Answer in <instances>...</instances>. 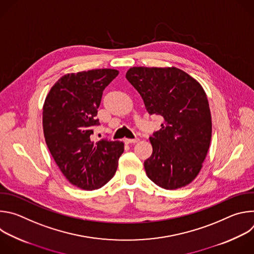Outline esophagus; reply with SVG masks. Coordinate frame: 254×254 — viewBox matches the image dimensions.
Segmentation results:
<instances>
[{"label": "esophagus", "instance_id": "obj_1", "mask_svg": "<svg viewBox=\"0 0 254 254\" xmlns=\"http://www.w3.org/2000/svg\"><path fill=\"white\" fill-rule=\"evenodd\" d=\"M139 139L138 138H125V142L127 144H129V143H135L137 142Z\"/></svg>", "mask_w": 254, "mask_h": 254}]
</instances>
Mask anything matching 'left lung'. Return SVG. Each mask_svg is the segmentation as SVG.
<instances>
[{
	"instance_id": "left-lung-1",
	"label": "left lung",
	"mask_w": 254,
	"mask_h": 254,
	"mask_svg": "<svg viewBox=\"0 0 254 254\" xmlns=\"http://www.w3.org/2000/svg\"><path fill=\"white\" fill-rule=\"evenodd\" d=\"M148 113L161 116L162 128L150 141L147 176L166 190L190 184L199 174L211 141L212 122L201 84L176 67H131L126 74Z\"/></svg>"
}]
</instances>
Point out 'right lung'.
Wrapping results in <instances>:
<instances>
[{"label": "right lung", "instance_id": "obj_1", "mask_svg": "<svg viewBox=\"0 0 254 254\" xmlns=\"http://www.w3.org/2000/svg\"><path fill=\"white\" fill-rule=\"evenodd\" d=\"M116 69H92L62 76L43 106L47 147L69 182L83 190L104 186L116 174L125 144L102 138L91 141L102 92L117 76Z\"/></svg>", "mask_w": 254, "mask_h": 254}]
</instances>
